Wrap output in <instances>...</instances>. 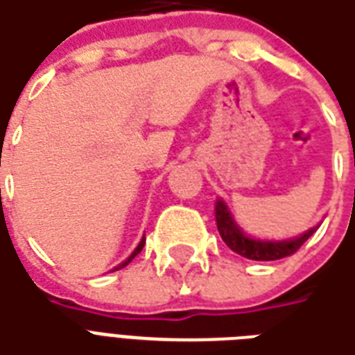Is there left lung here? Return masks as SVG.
Returning a JSON list of instances; mask_svg holds the SVG:
<instances>
[{
    "instance_id": "left-lung-1",
    "label": "left lung",
    "mask_w": 355,
    "mask_h": 355,
    "mask_svg": "<svg viewBox=\"0 0 355 355\" xmlns=\"http://www.w3.org/2000/svg\"><path fill=\"white\" fill-rule=\"evenodd\" d=\"M215 218H217L218 234H220L223 241L228 245V249L234 250L239 257L249 258V260H260V262H271V260L292 257L294 252L300 250L301 245L305 243L316 232V228H311L303 236L290 239V241H258V239H250L232 220L225 202H220V200L215 206Z\"/></svg>"
}]
</instances>
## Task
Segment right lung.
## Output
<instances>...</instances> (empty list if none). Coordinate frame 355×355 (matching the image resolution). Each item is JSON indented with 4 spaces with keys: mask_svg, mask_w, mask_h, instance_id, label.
<instances>
[{
    "mask_svg": "<svg viewBox=\"0 0 355 355\" xmlns=\"http://www.w3.org/2000/svg\"><path fill=\"white\" fill-rule=\"evenodd\" d=\"M144 243H146V239H142V241H140V245H138L137 249H135V252H132V254H130V257H129V258H127V260H125V262H123V263H121V266H117V268H116V269H121V268H125V266H127V263H129V262H130V260H132V258L137 257L138 252H140V250H142Z\"/></svg>",
    "mask_w": 355,
    "mask_h": 355,
    "instance_id": "1",
    "label": "right lung"
}]
</instances>
